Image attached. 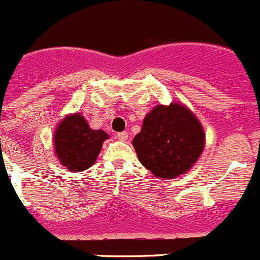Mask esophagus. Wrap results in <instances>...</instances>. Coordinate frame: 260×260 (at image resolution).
<instances>
[{
	"mask_svg": "<svg viewBox=\"0 0 260 260\" xmlns=\"http://www.w3.org/2000/svg\"><path fill=\"white\" fill-rule=\"evenodd\" d=\"M117 137H118V140H120V141H127L128 133L127 132H119V133H117Z\"/></svg>",
	"mask_w": 260,
	"mask_h": 260,
	"instance_id": "esophagus-1",
	"label": "esophagus"
}]
</instances>
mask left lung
I'll return each instance as SVG.
<instances>
[{
	"mask_svg": "<svg viewBox=\"0 0 260 260\" xmlns=\"http://www.w3.org/2000/svg\"><path fill=\"white\" fill-rule=\"evenodd\" d=\"M132 145L138 160L160 179H175L202 155L206 135L201 120L184 104H158L147 113Z\"/></svg>",
	"mask_w": 260,
	"mask_h": 260,
	"instance_id": "1",
	"label": "left lung"
}]
</instances>
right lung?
<instances>
[{"mask_svg":"<svg viewBox=\"0 0 260 260\" xmlns=\"http://www.w3.org/2000/svg\"><path fill=\"white\" fill-rule=\"evenodd\" d=\"M109 135L103 129H91L79 112L63 118L53 135L54 153L60 165L79 173L92 166Z\"/></svg>","mask_w":260,"mask_h":260,"instance_id":"right-lung-1","label":"right lung"}]
</instances>
